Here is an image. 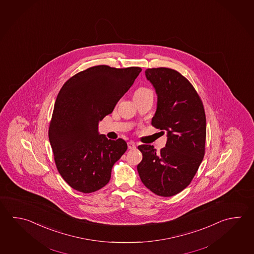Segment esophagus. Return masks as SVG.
<instances>
[{
  "label": "esophagus",
  "mask_w": 254,
  "mask_h": 254,
  "mask_svg": "<svg viewBox=\"0 0 254 254\" xmlns=\"http://www.w3.org/2000/svg\"><path fill=\"white\" fill-rule=\"evenodd\" d=\"M127 146H128V149H130V150H134V149H135V147H136L135 144H134L133 141L128 142V143H127Z\"/></svg>",
  "instance_id": "obj_1"
}]
</instances>
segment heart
<instances>
[{
    "label": "heart",
    "mask_w": 254,
    "mask_h": 254,
    "mask_svg": "<svg viewBox=\"0 0 254 254\" xmlns=\"http://www.w3.org/2000/svg\"><path fill=\"white\" fill-rule=\"evenodd\" d=\"M148 93H152V91H150L147 88L141 87V88H139L136 91H134V96L144 95V94H148Z\"/></svg>",
    "instance_id": "b5f03b06"
}]
</instances>
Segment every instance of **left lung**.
<instances>
[{
  "mask_svg": "<svg viewBox=\"0 0 254 254\" xmlns=\"http://www.w3.org/2000/svg\"><path fill=\"white\" fill-rule=\"evenodd\" d=\"M157 95L152 125L166 134L161 152L141 144L143 160L137 172L154 194L172 196L189 186L205 154L206 115L194 87L180 72L160 67L145 70Z\"/></svg>",
  "mask_w": 254,
  "mask_h": 254,
  "instance_id": "1",
  "label": "left lung"
}]
</instances>
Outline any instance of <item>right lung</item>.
Here are the masks:
<instances>
[{"mask_svg":"<svg viewBox=\"0 0 254 254\" xmlns=\"http://www.w3.org/2000/svg\"><path fill=\"white\" fill-rule=\"evenodd\" d=\"M141 71L97 65L78 72L59 91L48 135L58 172L72 189L91 193L110 182L112 166L127 144L100 134L99 122L113 111Z\"/></svg>","mask_w":254,"mask_h":254,"instance_id":"right-lung-1","label":"right lung"}]
</instances>
